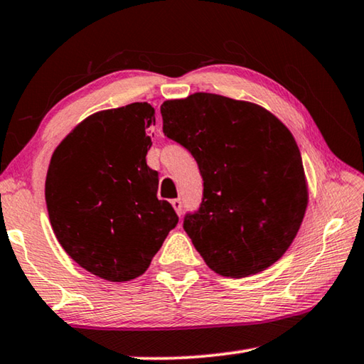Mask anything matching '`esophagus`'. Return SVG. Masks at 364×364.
<instances>
[{
    "label": "esophagus",
    "instance_id": "34e87169",
    "mask_svg": "<svg viewBox=\"0 0 364 364\" xmlns=\"http://www.w3.org/2000/svg\"><path fill=\"white\" fill-rule=\"evenodd\" d=\"M171 205H173L175 212H176L178 215H181V212H183V204H181L180 199H173V200H171Z\"/></svg>",
    "mask_w": 364,
    "mask_h": 364
}]
</instances>
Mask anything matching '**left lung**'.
Instances as JSON below:
<instances>
[{
    "label": "left lung",
    "mask_w": 364,
    "mask_h": 364,
    "mask_svg": "<svg viewBox=\"0 0 364 364\" xmlns=\"http://www.w3.org/2000/svg\"><path fill=\"white\" fill-rule=\"evenodd\" d=\"M164 133L193 154L204 180L183 228L207 267L226 278L269 268L291 247L308 205L299 146L262 106L194 93L160 106Z\"/></svg>",
    "instance_id": "8db88e82"
}]
</instances>
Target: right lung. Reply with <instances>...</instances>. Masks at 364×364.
I'll use <instances>...</instances> for the list:
<instances>
[{"mask_svg": "<svg viewBox=\"0 0 364 364\" xmlns=\"http://www.w3.org/2000/svg\"><path fill=\"white\" fill-rule=\"evenodd\" d=\"M147 102L101 110L78 123L53 152L45 197L59 244L73 262L112 282L138 278L178 223L157 199L159 173L147 167Z\"/></svg>", "mask_w": 364, "mask_h": 364, "instance_id": "1", "label": "right lung"}]
</instances>
